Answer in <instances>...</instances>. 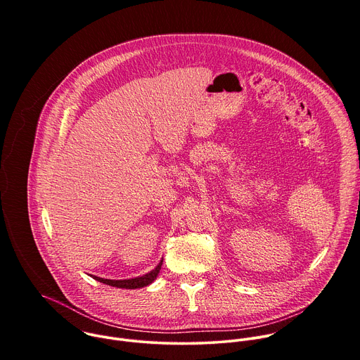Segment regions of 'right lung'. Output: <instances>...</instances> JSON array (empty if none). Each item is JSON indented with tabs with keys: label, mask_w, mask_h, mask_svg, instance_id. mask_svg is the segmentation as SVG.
<instances>
[{
	"label": "right lung",
	"mask_w": 360,
	"mask_h": 360,
	"mask_svg": "<svg viewBox=\"0 0 360 360\" xmlns=\"http://www.w3.org/2000/svg\"><path fill=\"white\" fill-rule=\"evenodd\" d=\"M161 266H162V261L158 264V266L150 271L149 274L143 275V276H138V278H134V279H124V281H112V279H104V278H98V276H94L95 281L101 282V283H105V285H110V286H115V288H124V289H136V288H143L149 283H152L153 281L157 279L160 271H161Z\"/></svg>",
	"instance_id": "add662e5"
}]
</instances>
